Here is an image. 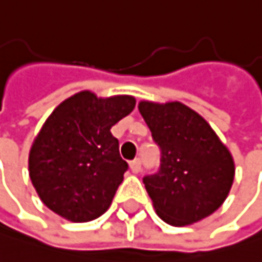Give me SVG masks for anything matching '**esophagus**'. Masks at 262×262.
I'll use <instances>...</instances> for the list:
<instances>
[{"label": "esophagus", "instance_id": "34e87169", "mask_svg": "<svg viewBox=\"0 0 262 262\" xmlns=\"http://www.w3.org/2000/svg\"><path fill=\"white\" fill-rule=\"evenodd\" d=\"M130 169H132L134 173H140V171H141V160L135 159V160L130 162Z\"/></svg>", "mask_w": 262, "mask_h": 262}]
</instances>
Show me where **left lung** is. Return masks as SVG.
<instances>
[{
  "mask_svg": "<svg viewBox=\"0 0 262 262\" xmlns=\"http://www.w3.org/2000/svg\"><path fill=\"white\" fill-rule=\"evenodd\" d=\"M160 166L143 178L159 217L184 226L206 219L223 204L234 179V162L210 125L179 102L138 105Z\"/></svg>",
  "mask_w": 262,
  "mask_h": 262,
  "instance_id": "1",
  "label": "left lung"
}]
</instances>
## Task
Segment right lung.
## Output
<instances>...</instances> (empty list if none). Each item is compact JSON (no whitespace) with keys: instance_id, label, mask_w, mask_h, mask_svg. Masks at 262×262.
<instances>
[{"instance_id":"add662e5","label":"right lung","mask_w":262,"mask_h":262,"mask_svg":"<svg viewBox=\"0 0 262 262\" xmlns=\"http://www.w3.org/2000/svg\"><path fill=\"white\" fill-rule=\"evenodd\" d=\"M134 108L130 96L97 99L83 91L50 115L29 152V178L48 209L91 222L110 207L128 169L110 128Z\"/></svg>"}]
</instances>
